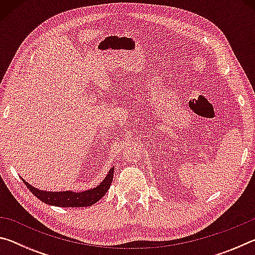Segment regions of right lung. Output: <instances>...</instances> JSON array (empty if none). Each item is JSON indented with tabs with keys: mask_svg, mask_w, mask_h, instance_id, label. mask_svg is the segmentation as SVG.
I'll return each mask as SVG.
<instances>
[{
	"mask_svg": "<svg viewBox=\"0 0 255 255\" xmlns=\"http://www.w3.org/2000/svg\"><path fill=\"white\" fill-rule=\"evenodd\" d=\"M114 167L109 171L105 180L98 185V187L86 190L82 192H74V191H62V192H51V191H44L33 188L28 182L22 179L24 184L27 185L28 189L31 191L38 199H40L42 202L47 205L57 206V207H89L98 202L101 198L106 195L108 190H109L112 179H114Z\"/></svg>",
	"mask_w": 255,
	"mask_h": 255,
	"instance_id": "1",
	"label": "right lung"
}]
</instances>
